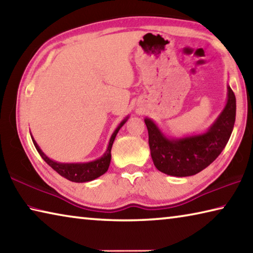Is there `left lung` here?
<instances>
[{"mask_svg": "<svg viewBox=\"0 0 253 253\" xmlns=\"http://www.w3.org/2000/svg\"><path fill=\"white\" fill-rule=\"evenodd\" d=\"M235 96L228 84L226 104L211 126L200 134L183 137L166 136L153 119H144L148 130V144L155 168L170 176L185 177L198 174L223 151L232 134Z\"/></svg>", "mask_w": 253, "mask_h": 253, "instance_id": "1", "label": "left lung"}]
</instances>
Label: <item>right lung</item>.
Returning <instances> with one entry per match:
<instances>
[{"label": "right lung", "mask_w": 253, "mask_h": 253, "mask_svg": "<svg viewBox=\"0 0 253 253\" xmlns=\"http://www.w3.org/2000/svg\"><path fill=\"white\" fill-rule=\"evenodd\" d=\"M129 116H127L126 118H124L121 122V124L116 127V129L114 130L113 134H111V137L109 139L108 146H107L106 152L102 154V156L99 158H97L95 161L91 162H85V163H60V162H55L53 160H51L50 157H48L45 154L42 152V149L40 148L38 143L34 140L32 134L31 138L32 142L36 146L38 153L40 154V156L43 158L44 162L46 164L50 165L55 172L59 173L61 176L66 177L67 179H69L71 182H76V183H84V182H90L93 181V179L98 178L101 176L102 174H105L107 170H108L109 164H110V160H111V147H113L114 140L116 138V136L118 134V131L121 128L125 125V123L128 121Z\"/></svg>", "instance_id": "1"}]
</instances>
